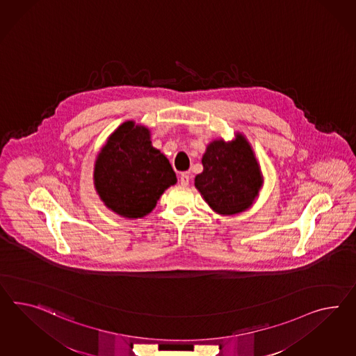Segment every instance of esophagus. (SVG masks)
Instances as JSON below:
<instances>
[{"label":"esophagus","instance_id":"obj_1","mask_svg":"<svg viewBox=\"0 0 356 356\" xmlns=\"http://www.w3.org/2000/svg\"><path fill=\"white\" fill-rule=\"evenodd\" d=\"M179 183H181L182 186H187V184L190 183V175L187 173L181 174V177H179Z\"/></svg>","mask_w":356,"mask_h":356}]
</instances>
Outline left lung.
<instances>
[{
	"label": "left lung",
	"instance_id": "8db88e82",
	"mask_svg": "<svg viewBox=\"0 0 356 356\" xmlns=\"http://www.w3.org/2000/svg\"><path fill=\"white\" fill-rule=\"evenodd\" d=\"M202 173L195 186L205 201L220 214L245 210L254 200L262 177L253 151L245 138L237 136L232 143L214 140L202 156Z\"/></svg>",
	"mask_w": 356,
	"mask_h": 356
}]
</instances>
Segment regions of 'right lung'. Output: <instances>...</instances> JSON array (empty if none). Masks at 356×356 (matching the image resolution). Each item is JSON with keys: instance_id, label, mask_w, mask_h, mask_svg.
<instances>
[{"instance_id": "right-lung-1", "label": "right lung", "mask_w": 356, "mask_h": 356, "mask_svg": "<svg viewBox=\"0 0 356 356\" xmlns=\"http://www.w3.org/2000/svg\"><path fill=\"white\" fill-rule=\"evenodd\" d=\"M94 182L110 209L128 218H140L155 208L177 178L169 160L152 147L148 129L128 121L102 148Z\"/></svg>"}]
</instances>
